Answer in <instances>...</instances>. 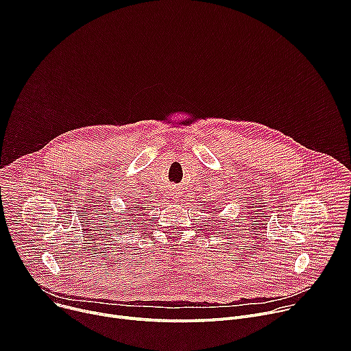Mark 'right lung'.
Instances as JSON below:
<instances>
[{"label": "right lung", "mask_w": 351, "mask_h": 351, "mask_svg": "<svg viewBox=\"0 0 351 351\" xmlns=\"http://www.w3.org/2000/svg\"><path fill=\"white\" fill-rule=\"evenodd\" d=\"M143 208H145V207H141V210H143Z\"/></svg>", "instance_id": "1"}]
</instances>
